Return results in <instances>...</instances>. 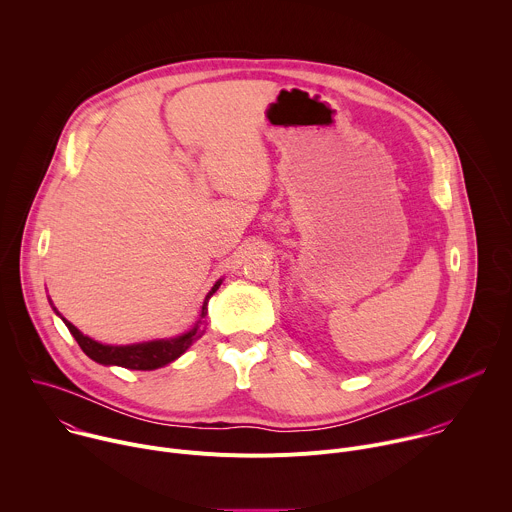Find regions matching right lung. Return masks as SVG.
Here are the masks:
<instances>
[{"label":"right lung","instance_id":"add662e5","mask_svg":"<svg viewBox=\"0 0 512 512\" xmlns=\"http://www.w3.org/2000/svg\"><path fill=\"white\" fill-rule=\"evenodd\" d=\"M219 285H221V281H217L213 285V289L207 293L203 309H201V319L195 323V327L179 337H173V339H156V342L134 344V346H104V344L94 342V339H90L82 331H78L64 317L62 319H64L66 327L70 329V333L74 335L78 346L82 348V352L88 358H92L94 362L104 364V366H120V368H128V370L148 372V370H156L170 362H175L179 356H183L189 350V346L195 342V339L201 337V333H203L201 323H203V317L207 315V303H209L211 295L219 289Z\"/></svg>","mask_w":512,"mask_h":512}]
</instances>
